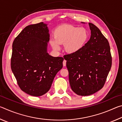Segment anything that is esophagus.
<instances>
[{"label": "esophagus", "instance_id": "esophagus-1", "mask_svg": "<svg viewBox=\"0 0 122 122\" xmlns=\"http://www.w3.org/2000/svg\"><path fill=\"white\" fill-rule=\"evenodd\" d=\"M63 66H66V60H64L63 61Z\"/></svg>", "mask_w": 122, "mask_h": 122}]
</instances>
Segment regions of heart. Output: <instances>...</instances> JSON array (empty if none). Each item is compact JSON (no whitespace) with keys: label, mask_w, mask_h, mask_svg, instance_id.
<instances>
[{"label":"heart","mask_w":122,"mask_h":122,"mask_svg":"<svg viewBox=\"0 0 122 122\" xmlns=\"http://www.w3.org/2000/svg\"><path fill=\"white\" fill-rule=\"evenodd\" d=\"M55 40L51 41V45L55 50L60 49L59 45H65L67 52L74 53L80 50L88 39L85 28L71 25H65L57 29L54 34Z\"/></svg>","instance_id":"b5f03b06"}]
</instances>
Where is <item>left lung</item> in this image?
Wrapping results in <instances>:
<instances>
[{
    "label": "left lung",
    "instance_id": "1",
    "mask_svg": "<svg viewBox=\"0 0 122 122\" xmlns=\"http://www.w3.org/2000/svg\"><path fill=\"white\" fill-rule=\"evenodd\" d=\"M89 25V40L77 51L63 56L67 61L72 90L84 96L95 93L103 87L112 65L108 40L93 24Z\"/></svg>",
    "mask_w": 122,
    "mask_h": 122
}]
</instances>
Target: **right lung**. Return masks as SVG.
Masks as SVG:
<instances>
[{"label": "right lung", "instance_id": "add662e5", "mask_svg": "<svg viewBox=\"0 0 122 122\" xmlns=\"http://www.w3.org/2000/svg\"><path fill=\"white\" fill-rule=\"evenodd\" d=\"M48 31L42 22L30 25L12 45V71L21 90L31 96H40L48 92L63 67L62 57L51 56L47 52Z\"/></svg>", "mask_w": 122, "mask_h": 122}]
</instances>
